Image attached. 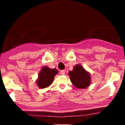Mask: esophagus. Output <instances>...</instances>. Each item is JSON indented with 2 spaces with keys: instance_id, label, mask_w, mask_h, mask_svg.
I'll list each match as a JSON object with an SVG mask.
<instances>
[{
  "instance_id": "34e87169",
  "label": "esophagus",
  "mask_w": 125,
  "mask_h": 125,
  "mask_svg": "<svg viewBox=\"0 0 125 125\" xmlns=\"http://www.w3.org/2000/svg\"><path fill=\"white\" fill-rule=\"evenodd\" d=\"M60 74H61V75H64V74H65V70H61L60 72Z\"/></svg>"
}]
</instances>
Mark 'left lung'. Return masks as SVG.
Listing matches in <instances>:
<instances>
[{
    "instance_id": "left-lung-1",
    "label": "left lung",
    "mask_w": 125,
    "mask_h": 125,
    "mask_svg": "<svg viewBox=\"0 0 125 125\" xmlns=\"http://www.w3.org/2000/svg\"><path fill=\"white\" fill-rule=\"evenodd\" d=\"M70 80L76 88L83 89L89 86L91 83L90 74L80 65H77L73 71L69 72Z\"/></svg>"
}]
</instances>
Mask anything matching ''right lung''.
<instances>
[{
  "instance_id": "obj_1",
  "label": "right lung",
  "mask_w": 125,
  "mask_h": 125,
  "mask_svg": "<svg viewBox=\"0 0 125 125\" xmlns=\"http://www.w3.org/2000/svg\"><path fill=\"white\" fill-rule=\"evenodd\" d=\"M57 74V70L56 69H50L48 67L44 66L39 73V79L37 81V86L40 88H45L50 86Z\"/></svg>"
}]
</instances>
